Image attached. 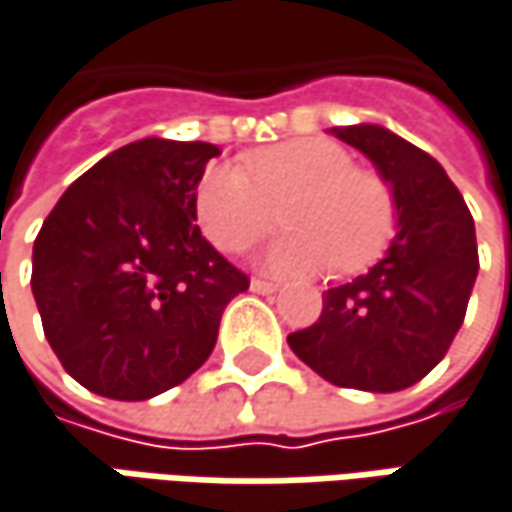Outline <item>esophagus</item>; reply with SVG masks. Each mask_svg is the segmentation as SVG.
<instances>
[{"instance_id":"esophagus-1","label":"esophagus","mask_w":512,"mask_h":512,"mask_svg":"<svg viewBox=\"0 0 512 512\" xmlns=\"http://www.w3.org/2000/svg\"><path fill=\"white\" fill-rule=\"evenodd\" d=\"M252 289L260 292V295H269V292H278V284L275 281H266V278H252Z\"/></svg>"}]
</instances>
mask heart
<instances>
[{"label":"heart","instance_id":"b5f03b06","mask_svg":"<svg viewBox=\"0 0 512 512\" xmlns=\"http://www.w3.org/2000/svg\"><path fill=\"white\" fill-rule=\"evenodd\" d=\"M292 226L269 252L275 272L313 275L336 269L356 275L374 266L397 237L400 202L391 182L371 167H356L342 144L295 138L255 150L243 167L211 165L194 188L202 234L228 255L263 243L278 223Z\"/></svg>","mask_w":512,"mask_h":512}]
</instances>
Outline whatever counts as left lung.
Returning <instances> with one entry per match:
<instances>
[{
    "label": "left lung",
    "mask_w": 512,
    "mask_h": 512,
    "mask_svg": "<svg viewBox=\"0 0 512 512\" xmlns=\"http://www.w3.org/2000/svg\"><path fill=\"white\" fill-rule=\"evenodd\" d=\"M391 182L400 231L376 266L324 292L316 324L289 333L295 356L339 388L391 394L420 382L461 330L478 243L461 191L429 153L376 124L336 127Z\"/></svg>",
    "instance_id": "left-lung-1"
}]
</instances>
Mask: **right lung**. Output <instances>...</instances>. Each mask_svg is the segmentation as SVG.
<instances>
[{"mask_svg":"<svg viewBox=\"0 0 512 512\" xmlns=\"http://www.w3.org/2000/svg\"><path fill=\"white\" fill-rule=\"evenodd\" d=\"M205 141L141 138L69 185L34 240L31 289L60 365L109 400H150L217 345L249 289L194 226Z\"/></svg>","mask_w":512,"mask_h":512,"instance_id":"add662e5","label":"right lung"}]
</instances>
